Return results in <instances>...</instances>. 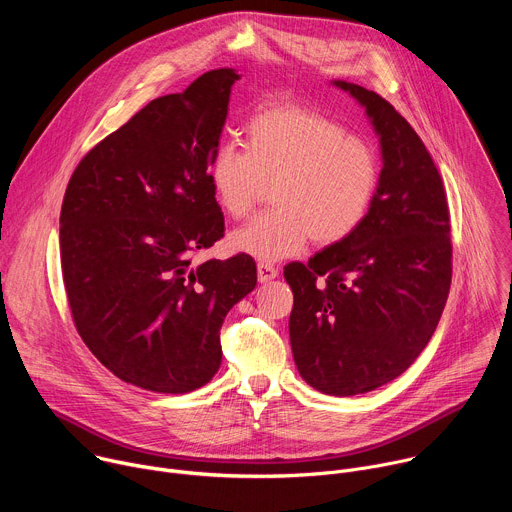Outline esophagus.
<instances>
[{
    "label": "esophagus",
    "mask_w": 512,
    "mask_h": 512,
    "mask_svg": "<svg viewBox=\"0 0 512 512\" xmlns=\"http://www.w3.org/2000/svg\"><path fill=\"white\" fill-rule=\"evenodd\" d=\"M257 277H259V281H261V283L271 281V279H275V277H277V267H275L273 263L261 261V263H257Z\"/></svg>",
    "instance_id": "esophagus-1"
}]
</instances>
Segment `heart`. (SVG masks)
<instances>
[{
	"label": "heart",
	"instance_id": "obj_1",
	"mask_svg": "<svg viewBox=\"0 0 512 512\" xmlns=\"http://www.w3.org/2000/svg\"><path fill=\"white\" fill-rule=\"evenodd\" d=\"M216 206L249 216L269 186L271 210L235 231L229 245L261 261L296 255L312 237L328 247L367 218L381 180L373 145L302 105L277 103L245 125L243 152L223 145L206 170Z\"/></svg>",
	"mask_w": 512,
	"mask_h": 512
}]
</instances>
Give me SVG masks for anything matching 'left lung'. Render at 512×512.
Returning <instances> with one entry per match:
<instances>
[{
    "label": "left lung",
    "instance_id": "8db88e82",
    "mask_svg": "<svg viewBox=\"0 0 512 512\" xmlns=\"http://www.w3.org/2000/svg\"><path fill=\"white\" fill-rule=\"evenodd\" d=\"M334 85L379 135V188L350 237L283 275L294 291L289 340L302 379L350 397L397 379L427 346L450 294L452 241L442 176L413 127L375 91Z\"/></svg>",
    "mask_w": 512,
    "mask_h": 512
}]
</instances>
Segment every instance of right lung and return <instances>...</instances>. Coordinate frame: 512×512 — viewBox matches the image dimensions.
Wrapping results in <instances>:
<instances>
[{
	"mask_svg": "<svg viewBox=\"0 0 512 512\" xmlns=\"http://www.w3.org/2000/svg\"><path fill=\"white\" fill-rule=\"evenodd\" d=\"M235 68L154 99L72 172L60 261L72 320L125 383L182 395L221 367V326L257 285L255 261L192 263L225 235L206 170L218 152Z\"/></svg>",
	"mask_w": 512,
	"mask_h": 512,
	"instance_id": "right-lung-1",
	"label": "right lung"
}]
</instances>
